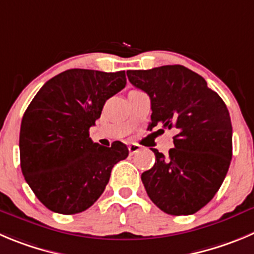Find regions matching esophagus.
<instances>
[{
    "label": "esophagus",
    "mask_w": 254,
    "mask_h": 254,
    "mask_svg": "<svg viewBox=\"0 0 254 254\" xmlns=\"http://www.w3.org/2000/svg\"><path fill=\"white\" fill-rule=\"evenodd\" d=\"M127 149H129L130 154H134L136 153V151L140 150L141 146L138 145V144H129V145H127Z\"/></svg>",
    "instance_id": "1"
}]
</instances>
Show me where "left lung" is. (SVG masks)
Returning <instances> with one entry per match:
<instances>
[{
	"label": "left lung",
	"mask_w": 254,
	"mask_h": 254,
	"mask_svg": "<svg viewBox=\"0 0 254 254\" xmlns=\"http://www.w3.org/2000/svg\"><path fill=\"white\" fill-rule=\"evenodd\" d=\"M127 75L150 98L149 129L177 131L169 155L151 149L155 164L141 174L146 193L168 214H194L212 200L231 164L228 109L200 75L182 65L129 70Z\"/></svg>",
	"instance_id": "1"
}]
</instances>
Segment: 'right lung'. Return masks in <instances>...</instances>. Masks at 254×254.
Segmentation results:
<instances>
[{
	"mask_svg": "<svg viewBox=\"0 0 254 254\" xmlns=\"http://www.w3.org/2000/svg\"><path fill=\"white\" fill-rule=\"evenodd\" d=\"M127 85L124 71L71 68L50 79L23 114L20 160L25 181L40 202L60 214L91 207L105 190L111 169L129 155L90 139L108 99Z\"/></svg>",
	"mask_w": 254,
	"mask_h": 254,
	"instance_id": "obj_1",
	"label": "right lung"
}]
</instances>
